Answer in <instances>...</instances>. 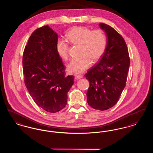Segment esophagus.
<instances>
[{
  "label": "esophagus",
  "mask_w": 153,
  "mask_h": 153,
  "mask_svg": "<svg viewBox=\"0 0 153 153\" xmlns=\"http://www.w3.org/2000/svg\"><path fill=\"white\" fill-rule=\"evenodd\" d=\"M74 78L76 80H79L82 78V76L81 75H78V74H74Z\"/></svg>",
  "instance_id": "obj_1"
}]
</instances>
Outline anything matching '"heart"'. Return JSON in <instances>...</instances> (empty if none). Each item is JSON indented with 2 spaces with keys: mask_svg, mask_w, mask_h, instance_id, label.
Instances as JSON below:
<instances>
[{
  "mask_svg": "<svg viewBox=\"0 0 153 153\" xmlns=\"http://www.w3.org/2000/svg\"><path fill=\"white\" fill-rule=\"evenodd\" d=\"M68 40L73 44L81 45L82 57L72 59L67 66L71 73L80 74L90 67L93 61H97L102 57L105 51L107 38L102 30H92L85 27H76L67 33ZM56 51L60 58H68V44L65 40L58 39L56 42Z\"/></svg>",
  "mask_w": 153,
  "mask_h": 153,
  "instance_id": "1",
  "label": "heart"
}]
</instances>
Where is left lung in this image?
Listing matches in <instances>:
<instances>
[{"mask_svg":"<svg viewBox=\"0 0 153 153\" xmlns=\"http://www.w3.org/2000/svg\"><path fill=\"white\" fill-rule=\"evenodd\" d=\"M107 38L105 51L99 63L85 74L89 82L87 93L88 104L104 111L115 105L126 87L130 64L123 38L109 25L101 23Z\"/></svg>","mask_w":153,"mask_h":153,"instance_id":"8db88e82","label":"left lung"}]
</instances>
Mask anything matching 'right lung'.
Segmentation results:
<instances>
[{"mask_svg": "<svg viewBox=\"0 0 153 153\" xmlns=\"http://www.w3.org/2000/svg\"><path fill=\"white\" fill-rule=\"evenodd\" d=\"M58 34L46 25L30 36L23 55L25 83L34 102L54 113L64 108L73 76H65V67L56 51Z\"/></svg>", "mask_w": 153, "mask_h": 153, "instance_id": "add662e5", "label": "right lung"}]
</instances>
